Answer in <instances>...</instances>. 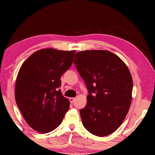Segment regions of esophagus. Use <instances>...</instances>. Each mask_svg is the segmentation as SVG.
<instances>
[{
	"label": "esophagus",
	"instance_id": "esophagus-1",
	"mask_svg": "<svg viewBox=\"0 0 155 155\" xmlns=\"http://www.w3.org/2000/svg\"><path fill=\"white\" fill-rule=\"evenodd\" d=\"M69 100L71 101V103H73L75 100V98H74V97H71V98H69Z\"/></svg>",
	"mask_w": 155,
	"mask_h": 155
}]
</instances>
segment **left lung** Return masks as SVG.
Segmentation results:
<instances>
[{"instance_id":"left-lung-1","label":"left lung","mask_w":155,"mask_h":155,"mask_svg":"<svg viewBox=\"0 0 155 155\" xmlns=\"http://www.w3.org/2000/svg\"><path fill=\"white\" fill-rule=\"evenodd\" d=\"M74 63L89 92L87 104L80 110L82 124L97 136L111 134L124 122L132 101L133 79L128 66L105 50L78 52Z\"/></svg>"}]
</instances>
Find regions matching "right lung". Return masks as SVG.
<instances>
[{"label": "right lung", "mask_w": 155, "mask_h": 155, "mask_svg": "<svg viewBox=\"0 0 155 155\" xmlns=\"http://www.w3.org/2000/svg\"><path fill=\"white\" fill-rule=\"evenodd\" d=\"M75 54V50L44 48L31 54L20 67L15 101L27 124L37 132L47 133L56 129L69 109V100L58 88Z\"/></svg>", "instance_id": "obj_1"}]
</instances>
